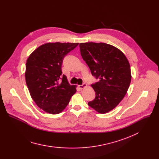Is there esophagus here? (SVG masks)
I'll return each mask as SVG.
<instances>
[{"mask_svg": "<svg viewBox=\"0 0 159 159\" xmlns=\"http://www.w3.org/2000/svg\"><path fill=\"white\" fill-rule=\"evenodd\" d=\"M86 86H87V84H85V83H83L82 85H79V87L80 89H83L85 88Z\"/></svg>", "mask_w": 159, "mask_h": 159, "instance_id": "34e87169", "label": "esophagus"}]
</instances>
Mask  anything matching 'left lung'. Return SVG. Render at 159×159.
<instances>
[{
  "mask_svg": "<svg viewBox=\"0 0 159 159\" xmlns=\"http://www.w3.org/2000/svg\"><path fill=\"white\" fill-rule=\"evenodd\" d=\"M80 54L99 81L91 86L95 99L88 105L104 114L115 108L126 95L131 75L129 61L117 48L104 43H82Z\"/></svg>",
  "mask_w": 159,
  "mask_h": 159,
  "instance_id": "1",
  "label": "left lung"
}]
</instances>
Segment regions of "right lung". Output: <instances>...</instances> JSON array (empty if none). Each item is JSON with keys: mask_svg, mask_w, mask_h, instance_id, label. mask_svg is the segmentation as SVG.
<instances>
[{"mask_svg": "<svg viewBox=\"0 0 159 159\" xmlns=\"http://www.w3.org/2000/svg\"><path fill=\"white\" fill-rule=\"evenodd\" d=\"M78 43H48L36 48L28 57L25 78L30 95L36 105L52 115L61 112L76 93L65 75H61L64 57Z\"/></svg>", "mask_w": 159, "mask_h": 159, "instance_id": "obj_1", "label": "right lung"}]
</instances>
